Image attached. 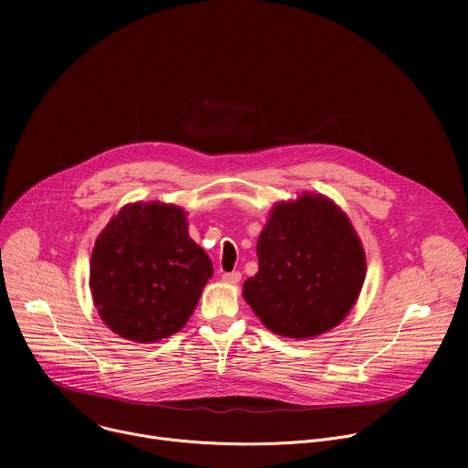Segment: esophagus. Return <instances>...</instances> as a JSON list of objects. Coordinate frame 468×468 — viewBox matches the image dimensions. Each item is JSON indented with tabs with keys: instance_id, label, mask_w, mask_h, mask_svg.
Listing matches in <instances>:
<instances>
[{
	"instance_id": "esophagus-1",
	"label": "esophagus",
	"mask_w": 468,
	"mask_h": 468,
	"mask_svg": "<svg viewBox=\"0 0 468 468\" xmlns=\"http://www.w3.org/2000/svg\"><path fill=\"white\" fill-rule=\"evenodd\" d=\"M240 278H242V274H240L239 271H233V272H226V274L222 276V280H224L226 283H231V285H237V283L240 282Z\"/></svg>"
}]
</instances>
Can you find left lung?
Listing matches in <instances>:
<instances>
[{
	"label": "left lung",
	"instance_id": "8db88e82",
	"mask_svg": "<svg viewBox=\"0 0 468 468\" xmlns=\"http://www.w3.org/2000/svg\"><path fill=\"white\" fill-rule=\"evenodd\" d=\"M257 257L244 300L266 327L292 339L335 327L356 303L367 272L350 220L320 194L278 204L259 235Z\"/></svg>",
	"mask_w": 468,
	"mask_h": 468
}]
</instances>
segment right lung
Masks as SVG:
<instances>
[{"label": "right lung", "mask_w": 468, "mask_h": 468, "mask_svg": "<svg viewBox=\"0 0 468 468\" xmlns=\"http://www.w3.org/2000/svg\"><path fill=\"white\" fill-rule=\"evenodd\" d=\"M186 215L159 202L125 206L100 233L90 291L120 337L155 343L179 331L202 296L213 264L188 237Z\"/></svg>", "instance_id": "obj_1"}]
</instances>
